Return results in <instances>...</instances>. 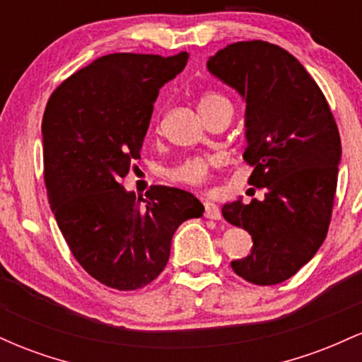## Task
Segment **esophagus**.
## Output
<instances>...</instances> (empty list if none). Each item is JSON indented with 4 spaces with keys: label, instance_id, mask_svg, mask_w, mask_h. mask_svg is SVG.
<instances>
[{
    "label": "esophagus",
    "instance_id": "obj_1",
    "mask_svg": "<svg viewBox=\"0 0 362 362\" xmlns=\"http://www.w3.org/2000/svg\"><path fill=\"white\" fill-rule=\"evenodd\" d=\"M204 216L207 219H221V211L214 202H204Z\"/></svg>",
    "mask_w": 362,
    "mask_h": 362
}]
</instances>
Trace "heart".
<instances>
[{
  "instance_id": "1",
  "label": "heart",
  "mask_w": 362,
  "mask_h": 362,
  "mask_svg": "<svg viewBox=\"0 0 362 362\" xmlns=\"http://www.w3.org/2000/svg\"><path fill=\"white\" fill-rule=\"evenodd\" d=\"M199 112L202 114V117L206 115L214 114V112L223 110V109H231V102L228 100L226 97L218 91H206V93L201 95L199 98ZM219 163V158L216 156H192L187 158L182 165L172 172V177L175 178L177 182H182L185 185H192V187H204L211 178V172H213V167Z\"/></svg>"
}]
</instances>
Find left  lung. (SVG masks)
Returning a JSON list of instances; mask_svg holds the SVG:
<instances>
[{"mask_svg": "<svg viewBox=\"0 0 362 362\" xmlns=\"http://www.w3.org/2000/svg\"><path fill=\"white\" fill-rule=\"evenodd\" d=\"M207 69L247 102L248 184L265 189L264 201L223 206V218L253 240L250 255L231 267L252 284H279L311 260L327 236L342 155L339 127L320 86L279 45L230 44Z\"/></svg>", "mask_w": 362, "mask_h": 362, "instance_id": "obj_1", "label": "left lung"}]
</instances>
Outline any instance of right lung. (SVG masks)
Returning a JSON list of instances; mask_svg holds the SVG:
<instances>
[{
    "instance_id": "obj_1",
    "label": "right lung",
    "mask_w": 362,
    "mask_h": 362,
    "mask_svg": "<svg viewBox=\"0 0 362 362\" xmlns=\"http://www.w3.org/2000/svg\"><path fill=\"white\" fill-rule=\"evenodd\" d=\"M175 56L115 52L98 57L52 91L42 119L49 204L78 264L117 291L144 288L167 265L172 236L204 206L175 187L126 192L158 91L185 68Z\"/></svg>"
}]
</instances>
